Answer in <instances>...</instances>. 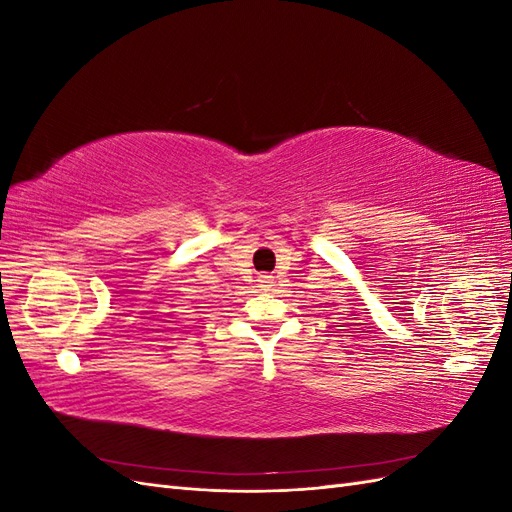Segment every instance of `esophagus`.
Segmentation results:
<instances>
[{
	"label": "esophagus",
	"mask_w": 512,
	"mask_h": 512,
	"mask_svg": "<svg viewBox=\"0 0 512 512\" xmlns=\"http://www.w3.org/2000/svg\"><path fill=\"white\" fill-rule=\"evenodd\" d=\"M271 286H273V280H271V277H269V275H262V277H260V288L269 290Z\"/></svg>",
	"instance_id": "34e87169"
}]
</instances>
